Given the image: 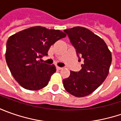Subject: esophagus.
<instances>
[{
	"mask_svg": "<svg viewBox=\"0 0 121 121\" xmlns=\"http://www.w3.org/2000/svg\"><path fill=\"white\" fill-rule=\"evenodd\" d=\"M56 69H57V70H61V69H63L62 67H58V66H56Z\"/></svg>",
	"mask_w": 121,
	"mask_h": 121,
	"instance_id": "1",
	"label": "esophagus"
}]
</instances>
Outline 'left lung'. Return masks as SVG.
<instances>
[{
  "instance_id": "obj_1",
  "label": "left lung",
  "mask_w": 121,
  "mask_h": 121,
  "mask_svg": "<svg viewBox=\"0 0 121 121\" xmlns=\"http://www.w3.org/2000/svg\"><path fill=\"white\" fill-rule=\"evenodd\" d=\"M64 31L83 63L79 72L71 71L69 77L63 79V86L71 95L85 97L94 92L108 76L111 52L104 40L86 27L77 26Z\"/></svg>"
}]
</instances>
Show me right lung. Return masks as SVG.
<instances>
[{"label": "right lung", "instance_id": "add662e5", "mask_svg": "<svg viewBox=\"0 0 121 121\" xmlns=\"http://www.w3.org/2000/svg\"><path fill=\"white\" fill-rule=\"evenodd\" d=\"M66 34L58 30L35 26L11 35L7 42V65L19 84L26 90H39L48 85L56 72L54 65L38 60L48 55L50 47ZM41 60V59H40Z\"/></svg>", "mask_w": 121, "mask_h": 121}]
</instances>
